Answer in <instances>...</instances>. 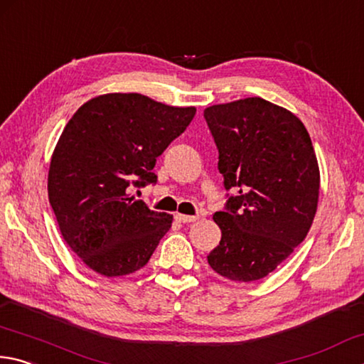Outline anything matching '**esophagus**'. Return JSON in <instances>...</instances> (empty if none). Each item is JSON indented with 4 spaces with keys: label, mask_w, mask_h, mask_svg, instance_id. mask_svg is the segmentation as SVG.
Returning <instances> with one entry per match:
<instances>
[{
    "label": "esophagus",
    "mask_w": 364,
    "mask_h": 364,
    "mask_svg": "<svg viewBox=\"0 0 364 364\" xmlns=\"http://www.w3.org/2000/svg\"><path fill=\"white\" fill-rule=\"evenodd\" d=\"M174 219L177 220V222H181V224H192V222H195L196 219V215H186V214H176L174 215Z\"/></svg>",
    "instance_id": "1"
}]
</instances>
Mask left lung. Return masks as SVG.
I'll list each match as a JSON object with an SVG mask.
<instances>
[{"label":"left lung","instance_id":"obj_1","mask_svg":"<svg viewBox=\"0 0 364 364\" xmlns=\"http://www.w3.org/2000/svg\"><path fill=\"white\" fill-rule=\"evenodd\" d=\"M227 203L214 214L222 238L211 269L233 282L269 275L302 243L314 222L320 171L296 114L260 97L208 107Z\"/></svg>","mask_w":364,"mask_h":364}]
</instances>
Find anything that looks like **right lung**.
<instances>
[{
  "mask_svg": "<svg viewBox=\"0 0 364 364\" xmlns=\"http://www.w3.org/2000/svg\"><path fill=\"white\" fill-rule=\"evenodd\" d=\"M195 113L114 92L86 102L68 121L50 159L48 193L63 240L89 269L123 277L149 262L172 215L129 192L156 183V158Z\"/></svg>",
  "mask_w": 364,
  "mask_h": 364,
  "instance_id": "1",
  "label": "right lung"
}]
</instances>
